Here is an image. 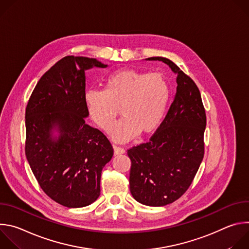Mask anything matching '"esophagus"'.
Instances as JSON below:
<instances>
[{"instance_id": "1", "label": "esophagus", "mask_w": 249, "mask_h": 249, "mask_svg": "<svg viewBox=\"0 0 249 249\" xmlns=\"http://www.w3.org/2000/svg\"><path fill=\"white\" fill-rule=\"evenodd\" d=\"M113 150H114V156L122 155V154L125 153V150L121 147H118V146H113Z\"/></svg>"}]
</instances>
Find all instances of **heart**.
<instances>
[{"label":"heart","instance_id":"heart-1","mask_svg":"<svg viewBox=\"0 0 249 249\" xmlns=\"http://www.w3.org/2000/svg\"><path fill=\"white\" fill-rule=\"evenodd\" d=\"M169 100V86L159 73L134 69L120 70L105 80L104 89H90L85 101L90 118L102 130L108 131L120 112L123 118L110 130L111 138L124 143L140 132L156 131L164 116Z\"/></svg>","mask_w":249,"mask_h":249}]
</instances>
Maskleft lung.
<instances>
[{
	"label": "left lung",
	"mask_w": 249,
	"mask_h": 249,
	"mask_svg": "<svg viewBox=\"0 0 249 249\" xmlns=\"http://www.w3.org/2000/svg\"><path fill=\"white\" fill-rule=\"evenodd\" d=\"M161 61L176 74V92L167 114L148 143L128 150L130 191L136 201L153 207L170 204L191 185L204 158L206 113L199 89L172 61Z\"/></svg>",
	"instance_id": "left-lung-1"
}]
</instances>
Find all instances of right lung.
<instances>
[{"instance_id": "right-lung-1", "label": "right lung", "mask_w": 249, "mask_h": 249, "mask_svg": "<svg viewBox=\"0 0 249 249\" xmlns=\"http://www.w3.org/2000/svg\"><path fill=\"white\" fill-rule=\"evenodd\" d=\"M106 68L96 59L66 56L35 86L25 109V156L41 189L68 208L93 203L113 156L106 136L86 123L85 71ZM57 135H54V132Z\"/></svg>"}]
</instances>
